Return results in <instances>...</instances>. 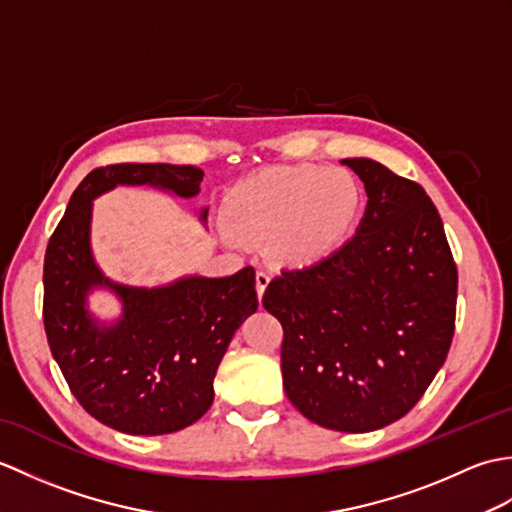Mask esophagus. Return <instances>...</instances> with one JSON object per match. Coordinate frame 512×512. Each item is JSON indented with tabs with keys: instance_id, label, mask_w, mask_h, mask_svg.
<instances>
[{
	"instance_id": "1",
	"label": "esophagus",
	"mask_w": 512,
	"mask_h": 512,
	"mask_svg": "<svg viewBox=\"0 0 512 512\" xmlns=\"http://www.w3.org/2000/svg\"><path fill=\"white\" fill-rule=\"evenodd\" d=\"M255 281H257V295L262 297L264 290H266L268 284H270V273H268V270H257Z\"/></svg>"
}]
</instances>
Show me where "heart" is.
I'll return each instance as SVG.
<instances>
[{
    "label": "heart",
    "instance_id": "1",
    "mask_svg": "<svg viewBox=\"0 0 512 512\" xmlns=\"http://www.w3.org/2000/svg\"><path fill=\"white\" fill-rule=\"evenodd\" d=\"M361 189L350 171L319 165L279 167L239 182L224 202L228 239L266 242L281 266L323 262L356 220Z\"/></svg>",
    "mask_w": 512,
    "mask_h": 512
}]
</instances>
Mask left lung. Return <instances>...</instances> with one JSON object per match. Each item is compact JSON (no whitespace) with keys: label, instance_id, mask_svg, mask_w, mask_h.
<instances>
[{"label":"left lung","instance_id":"obj_1","mask_svg":"<svg viewBox=\"0 0 512 512\" xmlns=\"http://www.w3.org/2000/svg\"><path fill=\"white\" fill-rule=\"evenodd\" d=\"M365 184L356 235L323 262L284 270L264 308L284 328V389L325 429L365 433L411 411L447 361L458 268L418 182L347 158Z\"/></svg>","mask_w":512,"mask_h":512}]
</instances>
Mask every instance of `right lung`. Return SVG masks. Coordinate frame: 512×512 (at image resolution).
I'll return each instance as SVG.
<instances>
[{
  "mask_svg": "<svg viewBox=\"0 0 512 512\" xmlns=\"http://www.w3.org/2000/svg\"><path fill=\"white\" fill-rule=\"evenodd\" d=\"M202 176L198 167L160 162L94 169L72 193L46 248L43 325L50 352L81 407L129 436L180 431L209 411L217 365L235 330L257 310L255 270L182 277L160 288L114 284L92 255V200L118 184L193 198ZM94 287L122 299L121 320L99 324L91 317L87 295Z\"/></svg>",
  "mask_w": 512,
  "mask_h": 512,
  "instance_id": "obj_1",
  "label": "right lung"
}]
</instances>
